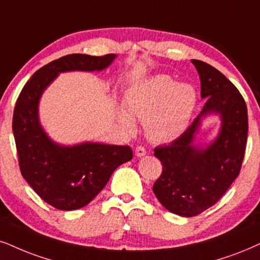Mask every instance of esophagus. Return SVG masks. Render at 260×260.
Returning <instances> with one entry per match:
<instances>
[{
	"label": "esophagus",
	"mask_w": 260,
	"mask_h": 260,
	"mask_svg": "<svg viewBox=\"0 0 260 260\" xmlns=\"http://www.w3.org/2000/svg\"><path fill=\"white\" fill-rule=\"evenodd\" d=\"M146 154V150L143 146H138L136 149V156L137 157H144Z\"/></svg>",
	"instance_id": "obj_1"
}]
</instances>
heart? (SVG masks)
I'll list each match as a JSON object with an SVG mask.
<instances>
[{"label":"heart","mask_w":260,"mask_h":260,"mask_svg":"<svg viewBox=\"0 0 260 260\" xmlns=\"http://www.w3.org/2000/svg\"><path fill=\"white\" fill-rule=\"evenodd\" d=\"M197 98L196 88L190 84H176L168 75H154L127 91L126 110H117V120L128 132L136 128L133 119L145 121L144 127L150 141L170 143L188 127Z\"/></svg>","instance_id":"heart-1"}]
</instances>
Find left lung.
<instances>
[{
  "instance_id": "8db88e82",
  "label": "left lung",
  "mask_w": 260,
  "mask_h": 260,
  "mask_svg": "<svg viewBox=\"0 0 260 260\" xmlns=\"http://www.w3.org/2000/svg\"><path fill=\"white\" fill-rule=\"evenodd\" d=\"M200 78V96L206 100L198 117L181 137L154 149L163 172L153 193L168 211L193 217L215 205L238 177L248 132L247 107L240 92L221 72L192 60ZM217 114L221 127L208 144L197 143L202 121Z\"/></svg>"
}]
</instances>
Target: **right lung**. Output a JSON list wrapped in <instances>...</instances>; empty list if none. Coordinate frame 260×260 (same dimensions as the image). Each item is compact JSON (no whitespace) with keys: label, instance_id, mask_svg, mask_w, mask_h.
I'll list each match as a JSON object with an SVG mask.
<instances>
[{"label":"right lung","instance_id":"obj_1","mask_svg":"<svg viewBox=\"0 0 260 260\" xmlns=\"http://www.w3.org/2000/svg\"><path fill=\"white\" fill-rule=\"evenodd\" d=\"M116 55L72 54L45 64L32 75L16 101L13 133L26 182L45 203L63 211L87 205L106 187L114 170L132 159L129 146L84 141L62 145L39 121V102L52 81L66 72H101Z\"/></svg>","mask_w":260,"mask_h":260}]
</instances>
